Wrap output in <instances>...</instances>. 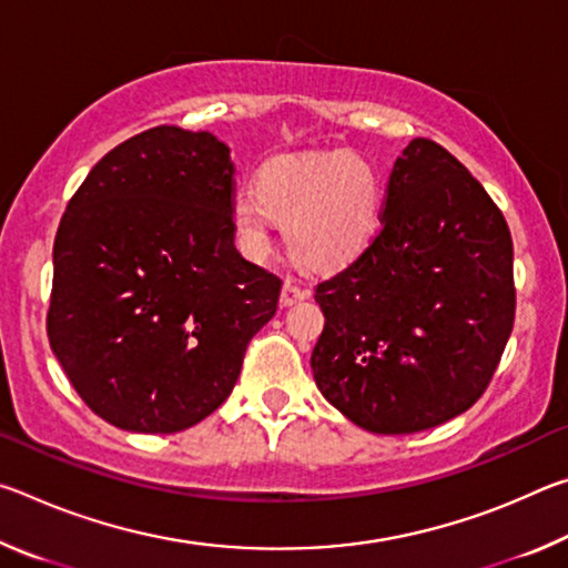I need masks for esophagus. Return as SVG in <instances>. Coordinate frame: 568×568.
<instances>
[{
    "label": "esophagus",
    "mask_w": 568,
    "mask_h": 568,
    "mask_svg": "<svg viewBox=\"0 0 568 568\" xmlns=\"http://www.w3.org/2000/svg\"><path fill=\"white\" fill-rule=\"evenodd\" d=\"M311 295L305 291V287H301V285H295L293 281H285L283 283V291H281V305H295L297 301H305V297Z\"/></svg>",
    "instance_id": "esophagus-1"
}]
</instances>
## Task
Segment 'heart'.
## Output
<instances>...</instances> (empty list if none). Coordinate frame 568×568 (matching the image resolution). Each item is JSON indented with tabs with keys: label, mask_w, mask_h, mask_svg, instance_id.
<instances>
[{
	"label": "heart",
	"mask_w": 568,
	"mask_h": 568,
	"mask_svg": "<svg viewBox=\"0 0 568 568\" xmlns=\"http://www.w3.org/2000/svg\"><path fill=\"white\" fill-rule=\"evenodd\" d=\"M378 172L353 152L283 158L265 165L257 190H237L230 225L237 247L261 261L273 247V223L285 225V247L307 273L328 275L365 253L381 227Z\"/></svg>",
	"instance_id": "heart-1"
}]
</instances>
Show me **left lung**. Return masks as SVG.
I'll return each instance as SVG.
<instances>
[{
  "label": "left lung",
  "instance_id": "1",
  "mask_svg": "<svg viewBox=\"0 0 568 568\" xmlns=\"http://www.w3.org/2000/svg\"><path fill=\"white\" fill-rule=\"evenodd\" d=\"M311 355L328 403L373 434L440 426L484 396L514 331V243L484 185L416 138L365 253L315 285Z\"/></svg>",
  "mask_w": 568,
  "mask_h": 568
}]
</instances>
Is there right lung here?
Returning a JSON list of instances; mask_svg holds the SVG:
<instances>
[{
  "label": "right lung",
  "instance_id": "obj_1",
  "mask_svg": "<svg viewBox=\"0 0 568 568\" xmlns=\"http://www.w3.org/2000/svg\"><path fill=\"white\" fill-rule=\"evenodd\" d=\"M230 150L160 124L110 150L54 237L47 338L112 426L178 434L207 418L273 318L281 277L235 250Z\"/></svg>",
  "mask_w": 568,
  "mask_h": 568
}]
</instances>
